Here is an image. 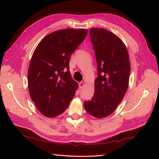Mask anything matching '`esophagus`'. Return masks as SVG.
I'll return each instance as SVG.
<instances>
[{"label": "esophagus", "instance_id": "obj_1", "mask_svg": "<svg viewBox=\"0 0 159 159\" xmlns=\"http://www.w3.org/2000/svg\"><path fill=\"white\" fill-rule=\"evenodd\" d=\"M84 85H85L84 82H83V81H81V82H80V83L79 84V88H80V89H82V88H84Z\"/></svg>", "mask_w": 159, "mask_h": 159}]
</instances>
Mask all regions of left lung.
I'll use <instances>...</instances> for the list:
<instances>
[{"mask_svg": "<svg viewBox=\"0 0 159 159\" xmlns=\"http://www.w3.org/2000/svg\"><path fill=\"white\" fill-rule=\"evenodd\" d=\"M90 38L98 64L93 98L84 105L97 118L111 114L121 102L129 85L130 61L127 50L120 38L105 28H91Z\"/></svg>", "mask_w": 159, "mask_h": 159, "instance_id": "8db88e82", "label": "left lung"}]
</instances>
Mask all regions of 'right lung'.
Returning a JSON list of instances; mask_svg holds the SVG:
<instances>
[{
  "label": "right lung",
  "mask_w": 159,
  "mask_h": 159,
  "mask_svg": "<svg viewBox=\"0 0 159 159\" xmlns=\"http://www.w3.org/2000/svg\"><path fill=\"white\" fill-rule=\"evenodd\" d=\"M87 34L85 29L56 30L44 38L34 52L28 89L38 110L48 117L61 114L74 97L78 85L70 75V57Z\"/></svg>",
  "instance_id": "right-lung-1"
}]
</instances>
